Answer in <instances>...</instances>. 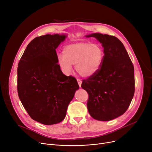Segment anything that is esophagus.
Here are the masks:
<instances>
[{"label": "esophagus", "instance_id": "obj_1", "mask_svg": "<svg viewBox=\"0 0 152 152\" xmlns=\"http://www.w3.org/2000/svg\"><path fill=\"white\" fill-rule=\"evenodd\" d=\"M77 83H78L79 87H81V84H82V81L81 80V79H77Z\"/></svg>", "mask_w": 152, "mask_h": 152}]
</instances>
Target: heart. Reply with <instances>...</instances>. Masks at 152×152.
I'll return each instance as SVG.
<instances>
[{"mask_svg":"<svg viewBox=\"0 0 152 152\" xmlns=\"http://www.w3.org/2000/svg\"><path fill=\"white\" fill-rule=\"evenodd\" d=\"M104 57V50L100 45L80 42L64 47L63 55L58 56V63L66 75L71 73L73 65H76V70L79 75L91 77L100 69Z\"/></svg>","mask_w":152,"mask_h":152,"instance_id":"heart-1","label":"heart"}]
</instances>
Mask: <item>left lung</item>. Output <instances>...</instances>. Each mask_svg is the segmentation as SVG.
I'll list each match as a JSON object with an SVG mask.
<instances>
[{
    "mask_svg": "<svg viewBox=\"0 0 152 152\" xmlns=\"http://www.w3.org/2000/svg\"><path fill=\"white\" fill-rule=\"evenodd\" d=\"M102 44L105 57L98 73L83 80L81 87L89 99L87 107L91 116L106 121L123 115L129 108L135 91L134 68L123 43L117 37L94 33Z\"/></svg>",
    "mask_w": 152,
    "mask_h": 152,
    "instance_id": "left-lung-1",
    "label": "left lung"
}]
</instances>
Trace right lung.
Segmentation results:
<instances>
[{
  "label": "right lung",
  "instance_id": "1",
  "mask_svg": "<svg viewBox=\"0 0 152 152\" xmlns=\"http://www.w3.org/2000/svg\"><path fill=\"white\" fill-rule=\"evenodd\" d=\"M66 36L37 37L29 42L18 63L17 90L24 108L34 120L55 124L65 118L79 85L75 77L64 75L55 49Z\"/></svg>",
  "mask_w": 152,
  "mask_h": 152
}]
</instances>
